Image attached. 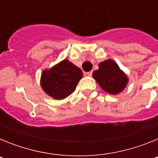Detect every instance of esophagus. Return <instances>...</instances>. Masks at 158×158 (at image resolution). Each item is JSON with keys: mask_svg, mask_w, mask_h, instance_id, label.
I'll list each match as a JSON object with an SVG mask.
<instances>
[{"mask_svg": "<svg viewBox=\"0 0 158 158\" xmlns=\"http://www.w3.org/2000/svg\"><path fill=\"white\" fill-rule=\"evenodd\" d=\"M85 74L87 75V76H89V77H91L92 74H93V71H90V72L85 73Z\"/></svg>", "mask_w": 158, "mask_h": 158, "instance_id": "obj_1", "label": "esophagus"}]
</instances>
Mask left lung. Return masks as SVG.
I'll use <instances>...</instances> for the list:
<instances>
[{
  "label": "left lung",
  "instance_id": "left-lung-1",
  "mask_svg": "<svg viewBox=\"0 0 158 158\" xmlns=\"http://www.w3.org/2000/svg\"><path fill=\"white\" fill-rule=\"evenodd\" d=\"M99 69L93 73V77L104 92L118 95L127 87L128 77L118 64L107 59L99 64Z\"/></svg>",
  "mask_w": 158,
  "mask_h": 158
}]
</instances>
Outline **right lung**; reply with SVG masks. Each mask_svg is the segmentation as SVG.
<instances>
[{
  "label": "right lung",
  "mask_w": 158,
  "mask_h": 158,
  "mask_svg": "<svg viewBox=\"0 0 158 158\" xmlns=\"http://www.w3.org/2000/svg\"><path fill=\"white\" fill-rule=\"evenodd\" d=\"M82 77L83 73L79 67L64 59L43 71L40 85L48 96L55 100H63L75 91Z\"/></svg>",
  "instance_id": "1"
}]
</instances>
